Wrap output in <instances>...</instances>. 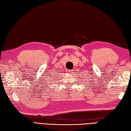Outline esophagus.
I'll return each instance as SVG.
<instances>
[{
    "mask_svg": "<svg viewBox=\"0 0 131 131\" xmlns=\"http://www.w3.org/2000/svg\"><path fill=\"white\" fill-rule=\"evenodd\" d=\"M68 72H71V71H68Z\"/></svg>",
    "mask_w": 131,
    "mask_h": 131,
    "instance_id": "1",
    "label": "esophagus"
}]
</instances>
